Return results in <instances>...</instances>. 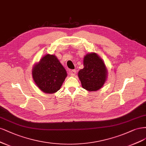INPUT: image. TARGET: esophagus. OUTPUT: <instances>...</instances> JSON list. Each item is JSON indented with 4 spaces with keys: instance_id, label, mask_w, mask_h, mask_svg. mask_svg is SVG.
I'll use <instances>...</instances> for the list:
<instances>
[{
    "instance_id": "1",
    "label": "esophagus",
    "mask_w": 146,
    "mask_h": 146,
    "mask_svg": "<svg viewBox=\"0 0 146 146\" xmlns=\"http://www.w3.org/2000/svg\"><path fill=\"white\" fill-rule=\"evenodd\" d=\"M76 70H72L70 71V75H71L72 76H74L75 74H76Z\"/></svg>"
}]
</instances>
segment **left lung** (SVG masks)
<instances>
[{
	"instance_id": "8db88e82",
	"label": "left lung",
	"mask_w": 146,
	"mask_h": 146,
	"mask_svg": "<svg viewBox=\"0 0 146 146\" xmlns=\"http://www.w3.org/2000/svg\"><path fill=\"white\" fill-rule=\"evenodd\" d=\"M84 68L78 76L82 86L90 92L100 89L107 78V69L102 60L95 53L87 54L84 59Z\"/></svg>"
}]
</instances>
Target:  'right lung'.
<instances>
[{"mask_svg":"<svg viewBox=\"0 0 146 146\" xmlns=\"http://www.w3.org/2000/svg\"><path fill=\"white\" fill-rule=\"evenodd\" d=\"M36 85L46 93L58 91L67 76V72L54 55L46 54L36 64L32 72Z\"/></svg>","mask_w":146,"mask_h":146,"instance_id":"1","label":"right lung"}]
</instances>
